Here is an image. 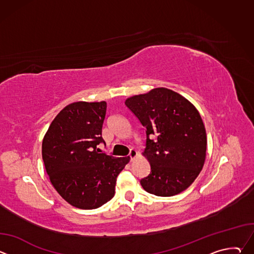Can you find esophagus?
<instances>
[{
  "label": "esophagus",
  "instance_id": "obj_1",
  "mask_svg": "<svg viewBox=\"0 0 254 254\" xmlns=\"http://www.w3.org/2000/svg\"><path fill=\"white\" fill-rule=\"evenodd\" d=\"M136 154H137V153H136V151L131 149V150L129 151V154H128V159H129V161H132V159L136 156Z\"/></svg>",
  "mask_w": 254,
  "mask_h": 254
}]
</instances>
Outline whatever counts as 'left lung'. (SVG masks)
<instances>
[{
  "label": "left lung",
  "instance_id": "left-lung-1",
  "mask_svg": "<svg viewBox=\"0 0 254 254\" xmlns=\"http://www.w3.org/2000/svg\"><path fill=\"white\" fill-rule=\"evenodd\" d=\"M125 103L146 129L142 155L151 172L140 180L141 187L161 197L186 190L200 174L206 158V130L196 107L164 87L128 97Z\"/></svg>",
  "mask_w": 254,
  "mask_h": 254
}]
</instances>
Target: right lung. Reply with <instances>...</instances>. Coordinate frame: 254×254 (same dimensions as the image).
Segmentation results:
<instances>
[{
  "label": "right lung",
  "instance_id": "obj_1",
  "mask_svg": "<svg viewBox=\"0 0 254 254\" xmlns=\"http://www.w3.org/2000/svg\"><path fill=\"white\" fill-rule=\"evenodd\" d=\"M106 102L70 103L51 123L42 142L50 182L70 205L95 209L115 196L117 177L129 159L98 153Z\"/></svg>",
  "mask_w": 254,
  "mask_h": 254
}]
</instances>
